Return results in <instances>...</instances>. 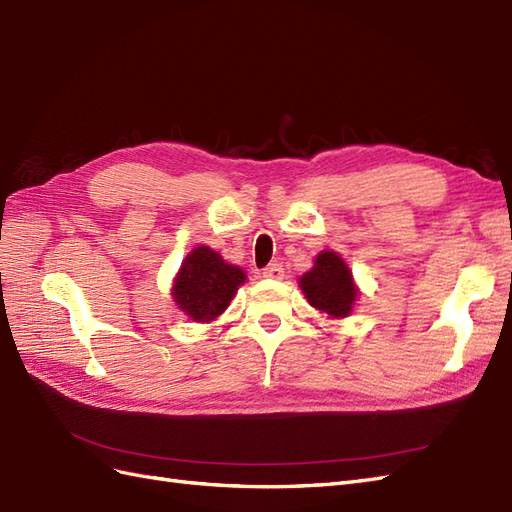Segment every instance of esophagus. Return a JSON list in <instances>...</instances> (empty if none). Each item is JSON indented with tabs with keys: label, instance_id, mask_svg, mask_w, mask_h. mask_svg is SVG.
Listing matches in <instances>:
<instances>
[{
	"label": "esophagus",
	"instance_id": "34e87169",
	"mask_svg": "<svg viewBox=\"0 0 512 512\" xmlns=\"http://www.w3.org/2000/svg\"><path fill=\"white\" fill-rule=\"evenodd\" d=\"M264 276L266 279H272V281H281L285 276V270L281 264H270L264 268Z\"/></svg>",
	"mask_w": 512,
	"mask_h": 512
}]
</instances>
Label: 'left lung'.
Here are the masks:
<instances>
[{
  "instance_id": "1",
  "label": "left lung",
  "mask_w": 512,
  "mask_h": 512,
  "mask_svg": "<svg viewBox=\"0 0 512 512\" xmlns=\"http://www.w3.org/2000/svg\"><path fill=\"white\" fill-rule=\"evenodd\" d=\"M300 289L311 306L334 319L352 313L358 296L352 270L332 251H321L315 257V266L300 279Z\"/></svg>"
}]
</instances>
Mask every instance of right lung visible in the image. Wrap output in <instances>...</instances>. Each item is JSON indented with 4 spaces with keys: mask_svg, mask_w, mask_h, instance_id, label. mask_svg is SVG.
<instances>
[{
    "mask_svg": "<svg viewBox=\"0 0 512 512\" xmlns=\"http://www.w3.org/2000/svg\"><path fill=\"white\" fill-rule=\"evenodd\" d=\"M244 281V270L227 264L212 248L197 246L182 261L171 296L193 321H212L227 309Z\"/></svg>",
    "mask_w": 512,
    "mask_h": 512,
    "instance_id": "add662e5",
    "label": "right lung"
}]
</instances>
